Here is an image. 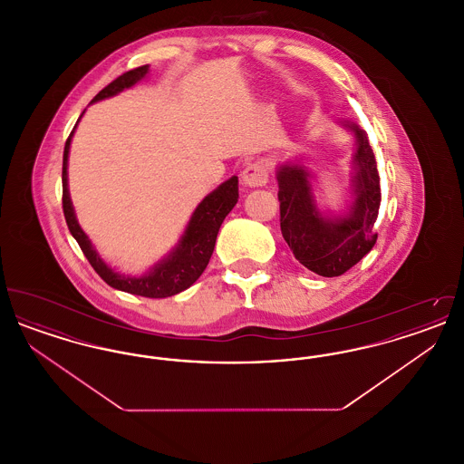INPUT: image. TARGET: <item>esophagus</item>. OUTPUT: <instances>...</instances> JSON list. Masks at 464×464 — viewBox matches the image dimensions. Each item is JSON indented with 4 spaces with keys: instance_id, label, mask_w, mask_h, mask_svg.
Instances as JSON below:
<instances>
[{
    "instance_id": "esophagus-1",
    "label": "esophagus",
    "mask_w": 464,
    "mask_h": 464,
    "mask_svg": "<svg viewBox=\"0 0 464 464\" xmlns=\"http://www.w3.org/2000/svg\"><path fill=\"white\" fill-rule=\"evenodd\" d=\"M242 180L245 186L248 188H263L267 182V170L265 165L259 161H252L246 163V167L243 169Z\"/></svg>"
}]
</instances>
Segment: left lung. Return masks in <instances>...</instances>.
<instances>
[{
	"mask_svg": "<svg viewBox=\"0 0 464 464\" xmlns=\"http://www.w3.org/2000/svg\"><path fill=\"white\" fill-rule=\"evenodd\" d=\"M353 132V205L344 216H324L316 207L311 174L299 163L276 170L280 227L295 259L320 276H341L362 261L375 245L374 224L381 205V186L374 151L367 132L343 121Z\"/></svg>",
	"mask_w": 464,
	"mask_h": 464,
	"instance_id": "obj_1",
	"label": "left lung"
}]
</instances>
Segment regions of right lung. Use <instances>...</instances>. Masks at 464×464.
Wrapping results in <instances>:
<instances>
[{
	"instance_id": "obj_1",
	"label": "right lung",
	"mask_w": 464,
	"mask_h": 464,
	"mask_svg": "<svg viewBox=\"0 0 464 464\" xmlns=\"http://www.w3.org/2000/svg\"><path fill=\"white\" fill-rule=\"evenodd\" d=\"M150 71V66L135 67L132 71L123 72L114 82H111L106 89L101 90L92 102L102 101L120 93L121 90L130 89L137 82H140ZM85 112V111H83ZM82 112V116H83ZM80 116V118H82ZM80 121V120H78ZM76 121V125H78ZM76 125L72 132L67 137L64 146V158H63V208L66 218L67 227L74 240L83 250L85 257L89 259L92 267L97 271V275L112 288L129 292L133 295L151 297V299H161L170 297L179 292L191 287L199 278V275L205 271L208 265L216 238L219 233L222 221L226 216L233 210V207L238 201V177L233 176L218 186L212 193H208L201 199L198 207L195 208L191 219L188 222L180 240L176 246L170 250L167 257H163L158 265L153 266L146 275L142 276H127L118 271H114L111 266L106 265L93 245L82 229V226L76 221V214L71 203L69 189H67V158H69V146L72 133L76 130Z\"/></svg>"
}]
</instances>
